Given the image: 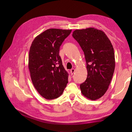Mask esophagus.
<instances>
[{
	"label": "esophagus",
	"mask_w": 132,
	"mask_h": 132,
	"mask_svg": "<svg viewBox=\"0 0 132 132\" xmlns=\"http://www.w3.org/2000/svg\"><path fill=\"white\" fill-rule=\"evenodd\" d=\"M75 72V70L74 68H72V70L70 71V72H71V75H73V74Z\"/></svg>",
	"instance_id": "esophagus-1"
}]
</instances>
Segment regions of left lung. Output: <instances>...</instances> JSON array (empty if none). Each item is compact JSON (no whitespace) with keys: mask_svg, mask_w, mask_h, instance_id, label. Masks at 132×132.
Masks as SVG:
<instances>
[{"mask_svg":"<svg viewBox=\"0 0 132 132\" xmlns=\"http://www.w3.org/2000/svg\"><path fill=\"white\" fill-rule=\"evenodd\" d=\"M72 36L84 52L87 64V78L80 85L81 93L90 100H98L106 92L114 71L112 43L102 30L94 28L77 29Z\"/></svg>","mask_w":132,"mask_h":132,"instance_id":"obj_1","label":"left lung"}]
</instances>
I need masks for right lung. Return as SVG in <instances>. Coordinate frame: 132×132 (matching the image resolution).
Returning a JSON list of instances; mask_svg holds the SVG:
<instances>
[{
    "label": "right lung",
    "mask_w": 132,
    "mask_h": 132,
    "mask_svg": "<svg viewBox=\"0 0 132 132\" xmlns=\"http://www.w3.org/2000/svg\"><path fill=\"white\" fill-rule=\"evenodd\" d=\"M71 31L47 29L35 38L30 47L28 67L32 84L46 100L59 97L67 86L68 74L59 52L62 43Z\"/></svg>",
    "instance_id": "right-lung-1"
}]
</instances>
